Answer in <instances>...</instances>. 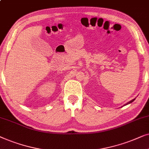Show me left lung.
I'll return each instance as SVG.
<instances>
[{
    "mask_svg": "<svg viewBox=\"0 0 149 149\" xmlns=\"http://www.w3.org/2000/svg\"><path fill=\"white\" fill-rule=\"evenodd\" d=\"M134 100H135V99H134V100H132V101H130V102H129L128 103H127V104H126L125 105H127V104H131V103H132L133 102H134Z\"/></svg>",
    "mask_w": 149,
    "mask_h": 149,
    "instance_id": "left-lung-1",
    "label": "left lung"
}]
</instances>
